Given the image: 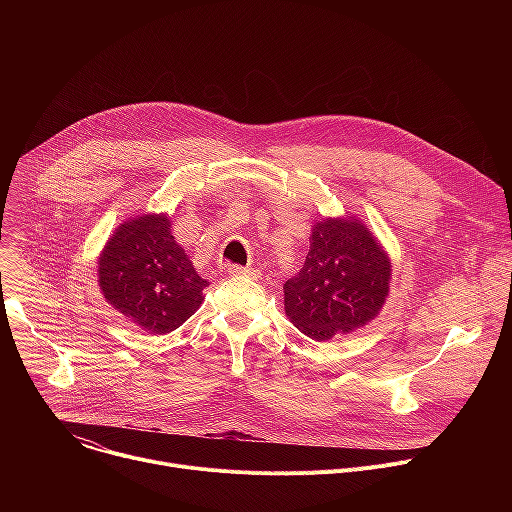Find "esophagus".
Segmentation results:
<instances>
[{"instance_id":"1","label":"esophagus","mask_w":512,"mask_h":512,"mask_svg":"<svg viewBox=\"0 0 512 512\" xmlns=\"http://www.w3.org/2000/svg\"><path fill=\"white\" fill-rule=\"evenodd\" d=\"M231 275H247L251 279H259L261 277V271L259 269H253V267H241V265H229L227 269Z\"/></svg>"}]
</instances>
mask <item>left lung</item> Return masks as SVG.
I'll return each mask as SVG.
<instances>
[{"instance_id":"8db88e82","label":"left lung","mask_w":512,"mask_h":512,"mask_svg":"<svg viewBox=\"0 0 512 512\" xmlns=\"http://www.w3.org/2000/svg\"><path fill=\"white\" fill-rule=\"evenodd\" d=\"M391 259L354 214L314 221L302 271L283 283L287 318L326 342L375 320L391 289Z\"/></svg>"}]
</instances>
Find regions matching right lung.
<instances>
[{
	"label": "right lung",
	"mask_w": 512,
	"mask_h": 512,
	"mask_svg": "<svg viewBox=\"0 0 512 512\" xmlns=\"http://www.w3.org/2000/svg\"><path fill=\"white\" fill-rule=\"evenodd\" d=\"M97 265L99 289L111 308L150 334L180 328L200 308L208 285L176 243L172 218L164 212L123 221Z\"/></svg>",
	"instance_id": "right-lung-1"
}]
</instances>
